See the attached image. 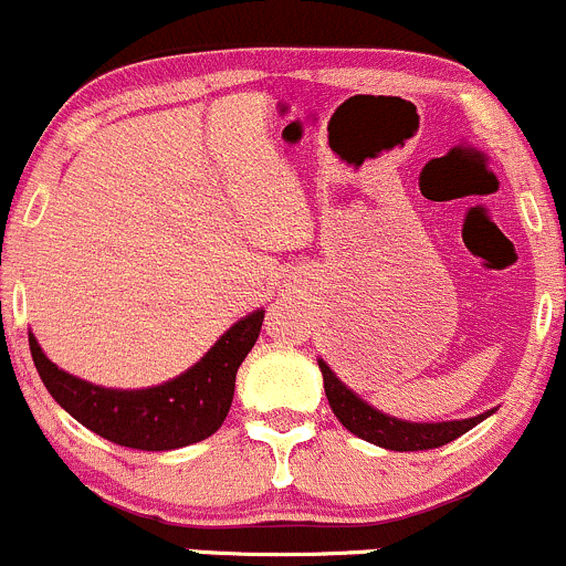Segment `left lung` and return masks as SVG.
<instances>
[{
	"label": "left lung",
	"instance_id": "1",
	"mask_svg": "<svg viewBox=\"0 0 566 566\" xmlns=\"http://www.w3.org/2000/svg\"><path fill=\"white\" fill-rule=\"evenodd\" d=\"M324 377V394H327L329 407H333L335 418L349 429L357 438L368 440L374 446H382L388 451H427V449H440V446L451 443L460 434H465L468 429H473L475 423L484 421L490 412L475 418H465V421H446V423H412V421H399V418H390L385 412L374 410L366 401L357 399L333 371H329L327 363L318 360Z\"/></svg>",
	"mask_w": 566,
	"mask_h": 566
}]
</instances>
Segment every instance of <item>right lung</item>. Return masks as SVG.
<instances>
[{
	"instance_id": "1",
	"label": "right lung",
	"mask_w": 566,
	"mask_h": 566,
	"mask_svg": "<svg viewBox=\"0 0 566 566\" xmlns=\"http://www.w3.org/2000/svg\"><path fill=\"white\" fill-rule=\"evenodd\" d=\"M264 311L233 324L200 363L165 385L145 390L98 388L54 366L30 335V352L49 394L82 427L139 451H170L200 443L226 421L237 371L261 333Z\"/></svg>"
}]
</instances>
